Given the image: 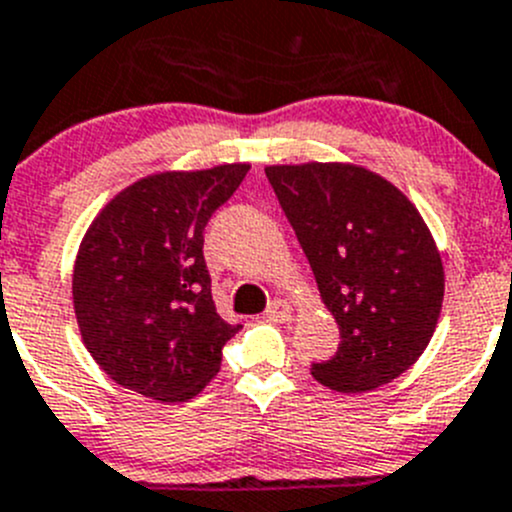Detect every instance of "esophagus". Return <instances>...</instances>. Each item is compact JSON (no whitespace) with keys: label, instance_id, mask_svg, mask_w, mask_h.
I'll return each instance as SVG.
<instances>
[{"label":"esophagus","instance_id":"34e87169","mask_svg":"<svg viewBox=\"0 0 512 512\" xmlns=\"http://www.w3.org/2000/svg\"><path fill=\"white\" fill-rule=\"evenodd\" d=\"M265 315L272 323H285L290 321V315H293V305H290L288 300H272V303L267 305Z\"/></svg>","mask_w":512,"mask_h":512}]
</instances>
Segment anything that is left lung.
I'll return each instance as SVG.
<instances>
[{
	"mask_svg": "<svg viewBox=\"0 0 512 512\" xmlns=\"http://www.w3.org/2000/svg\"><path fill=\"white\" fill-rule=\"evenodd\" d=\"M336 318V356L315 381L341 394L389 384L429 346L444 298L434 237L404 191L341 161L265 166Z\"/></svg>",
	"mask_w": 512,
	"mask_h": 512,
	"instance_id": "left-lung-1",
	"label": "left lung"
}]
</instances>
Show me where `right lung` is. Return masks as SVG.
<instances>
[{
  "mask_svg": "<svg viewBox=\"0 0 512 512\" xmlns=\"http://www.w3.org/2000/svg\"><path fill=\"white\" fill-rule=\"evenodd\" d=\"M250 164L159 171L100 209L80 242L73 305L95 364L148 399L186 401L217 376L229 326L212 300L204 227Z\"/></svg>",
  "mask_w": 512,
  "mask_h": 512,
  "instance_id": "right-lung-1",
  "label": "right lung"
}]
</instances>
